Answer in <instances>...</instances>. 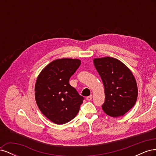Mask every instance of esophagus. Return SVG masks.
I'll return each mask as SVG.
<instances>
[{
    "instance_id": "34e87169",
    "label": "esophagus",
    "mask_w": 156,
    "mask_h": 156,
    "mask_svg": "<svg viewBox=\"0 0 156 156\" xmlns=\"http://www.w3.org/2000/svg\"><path fill=\"white\" fill-rule=\"evenodd\" d=\"M92 95L88 96L87 97V100L88 101H90V100H92Z\"/></svg>"
}]
</instances>
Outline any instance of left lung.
<instances>
[{"mask_svg": "<svg viewBox=\"0 0 156 156\" xmlns=\"http://www.w3.org/2000/svg\"><path fill=\"white\" fill-rule=\"evenodd\" d=\"M94 63L105 89L102 109L112 117L123 116L134 106L137 99V85L133 73L115 58H95Z\"/></svg>", "mask_w": 156, "mask_h": 156, "instance_id": "1", "label": "left lung"}]
</instances>
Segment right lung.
<instances>
[{
	"label": "right lung",
	"instance_id": "1",
	"mask_svg": "<svg viewBox=\"0 0 156 156\" xmlns=\"http://www.w3.org/2000/svg\"><path fill=\"white\" fill-rule=\"evenodd\" d=\"M81 65L78 59L62 58L49 63L37 77L35 98L40 110L56 124H64L77 115L84 98L69 81Z\"/></svg>",
	"mask_w": 156,
	"mask_h": 156
}]
</instances>
